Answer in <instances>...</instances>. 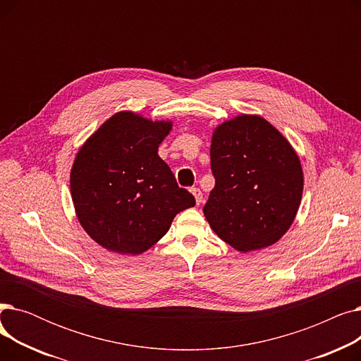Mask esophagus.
Returning a JSON list of instances; mask_svg holds the SVG:
<instances>
[{
	"mask_svg": "<svg viewBox=\"0 0 361 361\" xmlns=\"http://www.w3.org/2000/svg\"><path fill=\"white\" fill-rule=\"evenodd\" d=\"M192 193H193V196H195V199H196V203L200 204V203L203 202V193H202L200 188L193 187V188H192Z\"/></svg>",
	"mask_w": 361,
	"mask_h": 361,
	"instance_id": "1",
	"label": "esophagus"
}]
</instances>
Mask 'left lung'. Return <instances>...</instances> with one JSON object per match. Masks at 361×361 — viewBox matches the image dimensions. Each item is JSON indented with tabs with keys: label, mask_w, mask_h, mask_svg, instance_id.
Here are the masks:
<instances>
[{
	"label": "left lung",
	"mask_w": 361,
	"mask_h": 361,
	"mask_svg": "<svg viewBox=\"0 0 361 361\" xmlns=\"http://www.w3.org/2000/svg\"><path fill=\"white\" fill-rule=\"evenodd\" d=\"M215 187L203 214L238 252L269 247L288 231L302 195V168L290 142L264 118L219 124L211 145Z\"/></svg>",
	"instance_id": "8db88e82"
}]
</instances>
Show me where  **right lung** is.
I'll return each mask as SVG.
<instances>
[{"mask_svg":"<svg viewBox=\"0 0 361 361\" xmlns=\"http://www.w3.org/2000/svg\"><path fill=\"white\" fill-rule=\"evenodd\" d=\"M173 123L114 114L75 155L70 188L83 230L104 249L140 255L196 200L180 188L158 147Z\"/></svg>","mask_w":361,"mask_h":361,"instance_id":"1","label":"right lung"}]
</instances>
